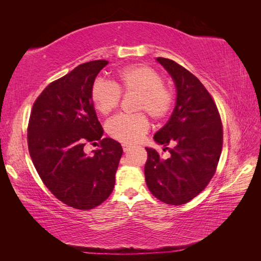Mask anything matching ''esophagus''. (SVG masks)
<instances>
[{"label":"esophagus","mask_w":261,"mask_h":261,"mask_svg":"<svg viewBox=\"0 0 261 261\" xmlns=\"http://www.w3.org/2000/svg\"><path fill=\"white\" fill-rule=\"evenodd\" d=\"M130 148H131V146H129V145H125V143H123V145H122V149H123V151L124 152H127L130 150Z\"/></svg>","instance_id":"esophagus-1"}]
</instances>
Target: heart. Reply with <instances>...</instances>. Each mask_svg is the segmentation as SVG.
<instances>
[{
	"label": "heart",
	"mask_w": 261,
	"mask_h": 261,
	"mask_svg": "<svg viewBox=\"0 0 261 261\" xmlns=\"http://www.w3.org/2000/svg\"><path fill=\"white\" fill-rule=\"evenodd\" d=\"M164 77L147 65H130L116 71L113 83L97 79L91 87V101L99 114L109 115L118 109L123 95H137L136 114L118 115L107 124L110 137L125 145H134L147 134V113L154 121L167 118L175 104L174 92Z\"/></svg>",
	"instance_id": "obj_1"
}]
</instances>
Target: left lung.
I'll return each mask as SVG.
<instances>
[{"label": "left lung", "mask_w": 261, "mask_h": 261, "mask_svg": "<svg viewBox=\"0 0 261 261\" xmlns=\"http://www.w3.org/2000/svg\"><path fill=\"white\" fill-rule=\"evenodd\" d=\"M158 62L173 77L177 101L173 114L153 139L165 145L163 159L146 148V182L152 195L166 204L181 205L196 197L214 176L222 151L223 127L218 107L196 76L168 58ZM175 143L174 148H168Z\"/></svg>", "instance_id": "8db88e82"}]
</instances>
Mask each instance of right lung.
Segmentation results:
<instances>
[{
	"label": "right lung",
	"instance_id": "right-lung-1",
	"mask_svg": "<svg viewBox=\"0 0 261 261\" xmlns=\"http://www.w3.org/2000/svg\"><path fill=\"white\" fill-rule=\"evenodd\" d=\"M108 64H81L51 82L33 103L28 124V148L38 175L56 198L77 210H92L111 195L122 156L118 141L102 138L90 95ZM96 141L100 148L87 156L85 145Z\"/></svg>",
	"mask_w": 261,
	"mask_h": 261
}]
</instances>
